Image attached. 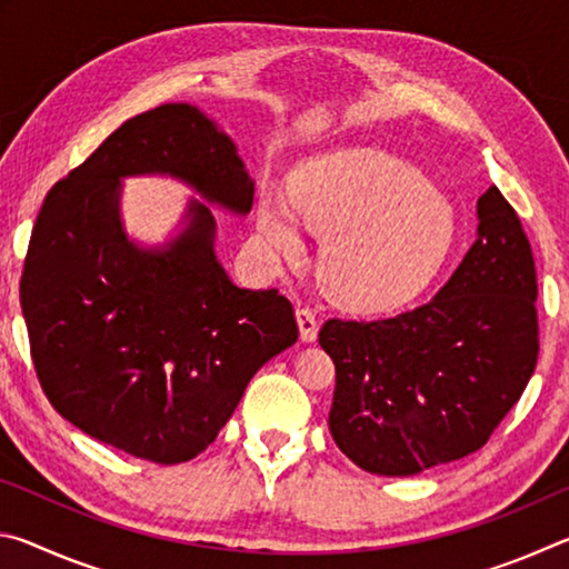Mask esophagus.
Returning a JSON list of instances; mask_svg holds the SVG:
<instances>
[{
  "label": "esophagus",
  "instance_id": "1",
  "mask_svg": "<svg viewBox=\"0 0 569 569\" xmlns=\"http://www.w3.org/2000/svg\"><path fill=\"white\" fill-rule=\"evenodd\" d=\"M296 321L298 331H301V341H316V336H319V321H316V313L311 308H296Z\"/></svg>",
  "mask_w": 569,
  "mask_h": 569
}]
</instances>
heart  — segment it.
I'll return each instance as SVG.
<instances>
[{"label":"heart","mask_w":569,"mask_h":569,"mask_svg":"<svg viewBox=\"0 0 569 569\" xmlns=\"http://www.w3.org/2000/svg\"><path fill=\"white\" fill-rule=\"evenodd\" d=\"M291 202L263 192L258 228L288 261L303 256L301 223L326 236L319 281L353 313H389L413 301L449 256L455 213L409 162L349 148L293 172Z\"/></svg>","instance_id":"obj_1"}]
</instances>
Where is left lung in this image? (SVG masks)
Wrapping results in <instances>:
<instances>
[{"mask_svg":"<svg viewBox=\"0 0 569 569\" xmlns=\"http://www.w3.org/2000/svg\"><path fill=\"white\" fill-rule=\"evenodd\" d=\"M477 218V240L429 303L319 331L336 366L331 437L371 475L411 477L481 449L535 373L532 248L495 186Z\"/></svg>","mask_w":569,"mask_h":569,"instance_id":"obj_1","label":"left lung"}]
</instances>
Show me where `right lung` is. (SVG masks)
<instances>
[{
  "mask_svg": "<svg viewBox=\"0 0 569 569\" xmlns=\"http://www.w3.org/2000/svg\"><path fill=\"white\" fill-rule=\"evenodd\" d=\"M132 176L178 178L236 216L253 206L236 142L198 108L168 102L134 114L47 192L19 303L52 407L104 445L180 465L213 445L298 326L276 288L230 281L200 200L166 246H134L120 220V180Z\"/></svg>",
  "mask_w": 569,
  "mask_h": 569,
  "instance_id": "obj_1",
  "label": "right lung"
}]
</instances>
